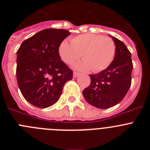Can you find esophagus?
I'll return each instance as SVG.
<instances>
[{
    "instance_id": "34e87169",
    "label": "esophagus",
    "mask_w": 150,
    "mask_h": 150,
    "mask_svg": "<svg viewBox=\"0 0 150 150\" xmlns=\"http://www.w3.org/2000/svg\"><path fill=\"white\" fill-rule=\"evenodd\" d=\"M73 75H74V77H77V76L79 75V74L77 72H74Z\"/></svg>"
}]
</instances>
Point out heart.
I'll return each instance as SVG.
<instances>
[{"instance_id": "heart-1", "label": "heart", "mask_w": 150, "mask_h": 150, "mask_svg": "<svg viewBox=\"0 0 150 150\" xmlns=\"http://www.w3.org/2000/svg\"><path fill=\"white\" fill-rule=\"evenodd\" d=\"M71 43L63 41L59 53L63 62L72 64L82 56L84 60L76 64L77 70L95 73L104 71L112 63L116 54V45L110 38L98 34H83L73 38Z\"/></svg>"}]
</instances>
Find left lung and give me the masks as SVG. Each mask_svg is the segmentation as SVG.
I'll use <instances>...</instances> for the list:
<instances>
[{
    "label": "left lung",
    "instance_id": "1",
    "mask_svg": "<svg viewBox=\"0 0 150 150\" xmlns=\"http://www.w3.org/2000/svg\"><path fill=\"white\" fill-rule=\"evenodd\" d=\"M110 37L116 45L114 59L105 70L89 75L91 83L83 91L88 104L100 109H107L121 102L132 83L131 52L123 42Z\"/></svg>",
    "mask_w": 150,
    "mask_h": 150
}]
</instances>
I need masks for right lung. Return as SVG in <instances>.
Returning a JSON list of instances; mask_svg holds the SVG:
<instances>
[{
  "label": "right lung",
  "mask_w": 150,
  "mask_h": 150,
  "mask_svg": "<svg viewBox=\"0 0 150 150\" xmlns=\"http://www.w3.org/2000/svg\"><path fill=\"white\" fill-rule=\"evenodd\" d=\"M70 34L64 29H44L25 40L17 51L18 88L30 104L39 108L53 105L73 78V71L59 53V46Z\"/></svg>",
  "instance_id": "1"
}]
</instances>
